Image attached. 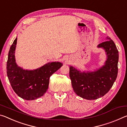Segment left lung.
<instances>
[{"label": "left lung", "mask_w": 127, "mask_h": 127, "mask_svg": "<svg viewBox=\"0 0 127 127\" xmlns=\"http://www.w3.org/2000/svg\"><path fill=\"white\" fill-rule=\"evenodd\" d=\"M109 40L101 43L98 48H104L107 58L105 65L97 70L81 72L70 65L69 77L74 91L77 95L87 100H95L108 92L118 75L119 53L115 43Z\"/></svg>", "instance_id": "1"}]
</instances>
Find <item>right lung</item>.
<instances>
[{
    "label": "right lung",
    "instance_id": "1",
    "mask_svg": "<svg viewBox=\"0 0 127 127\" xmlns=\"http://www.w3.org/2000/svg\"><path fill=\"white\" fill-rule=\"evenodd\" d=\"M17 38L10 46L7 63V73L13 90L18 96L26 100H32L41 97L46 92L49 79L54 73L63 65L61 62L46 64L33 70L23 69L17 65L14 53Z\"/></svg>",
    "mask_w": 127,
    "mask_h": 127
}]
</instances>
